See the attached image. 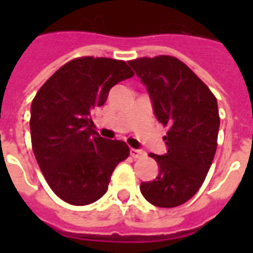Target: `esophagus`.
<instances>
[{
	"label": "esophagus",
	"instance_id": "obj_1",
	"mask_svg": "<svg viewBox=\"0 0 253 253\" xmlns=\"http://www.w3.org/2000/svg\"><path fill=\"white\" fill-rule=\"evenodd\" d=\"M130 154H131L134 159H141V157H145V152L141 150V149H130Z\"/></svg>",
	"mask_w": 253,
	"mask_h": 253
}]
</instances>
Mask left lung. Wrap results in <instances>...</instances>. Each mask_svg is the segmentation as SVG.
<instances>
[{
  "label": "left lung",
  "instance_id": "1",
  "mask_svg": "<svg viewBox=\"0 0 253 253\" xmlns=\"http://www.w3.org/2000/svg\"><path fill=\"white\" fill-rule=\"evenodd\" d=\"M128 65L148 89L157 121L169 127L167 153L149 154L159 164V175L139 188L154 206H180L198 192L211 167L219 130L217 99L175 57L138 58Z\"/></svg>",
  "mask_w": 253,
  "mask_h": 253
}]
</instances>
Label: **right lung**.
Masks as SVG:
<instances>
[{
  "label": "right lung",
  "instance_id": "add662e5",
  "mask_svg": "<svg viewBox=\"0 0 253 253\" xmlns=\"http://www.w3.org/2000/svg\"><path fill=\"white\" fill-rule=\"evenodd\" d=\"M134 76L125 61L84 57L65 63L31 104V141L39 168L55 195L84 206L108 190L111 175L130 154L123 141L105 139L90 118L110 89Z\"/></svg>",
  "mask_w": 253,
  "mask_h": 253
}]
</instances>
